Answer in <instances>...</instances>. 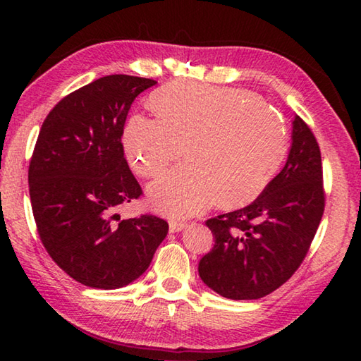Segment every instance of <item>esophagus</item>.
<instances>
[{
	"instance_id": "34e87169",
	"label": "esophagus",
	"mask_w": 361,
	"mask_h": 361,
	"mask_svg": "<svg viewBox=\"0 0 361 361\" xmlns=\"http://www.w3.org/2000/svg\"><path fill=\"white\" fill-rule=\"evenodd\" d=\"M185 226H186V223L180 221V219H170V223H169L170 232H180L181 229H185Z\"/></svg>"
}]
</instances>
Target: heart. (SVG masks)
<instances>
[{
	"mask_svg": "<svg viewBox=\"0 0 361 361\" xmlns=\"http://www.w3.org/2000/svg\"><path fill=\"white\" fill-rule=\"evenodd\" d=\"M156 119L133 114L122 133L137 175L157 178L185 149L188 161L152 183L154 209L172 216L204 212L213 200L243 205L259 195L288 151L283 116L253 90L173 81L152 92Z\"/></svg>",
	"mask_w": 361,
	"mask_h": 361,
	"instance_id": "1",
	"label": "heart"
}]
</instances>
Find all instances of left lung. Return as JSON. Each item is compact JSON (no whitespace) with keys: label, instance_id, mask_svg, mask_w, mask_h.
<instances>
[{"label":"left lung","instance_id":"1","mask_svg":"<svg viewBox=\"0 0 361 361\" xmlns=\"http://www.w3.org/2000/svg\"><path fill=\"white\" fill-rule=\"evenodd\" d=\"M285 167L255 202L207 219L215 245L199 276L218 295L259 299L301 266L325 210L322 154L310 127L296 116Z\"/></svg>","mask_w":361,"mask_h":361}]
</instances>
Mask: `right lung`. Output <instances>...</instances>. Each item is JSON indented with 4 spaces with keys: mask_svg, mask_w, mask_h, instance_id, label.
Masks as SVG:
<instances>
[{
    "mask_svg": "<svg viewBox=\"0 0 361 361\" xmlns=\"http://www.w3.org/2000/svg\"><path fill=\"white\" fill-rule=\"evenodd\" d=\"M154 84L111 75L63 97L42 122L30 159V200L42 245L90 288L137 280L167 235L169 223L159 216L116 215L143 194L121 138L133 100Z\"/></svg>",
    "mask_w": 361,
    "mask_h": 361,
    "instance_id": "obj_1",
    "label": "right lung"
}]
</instances>
